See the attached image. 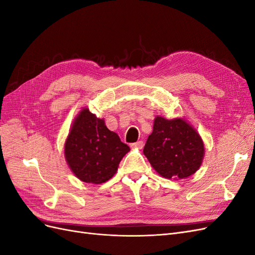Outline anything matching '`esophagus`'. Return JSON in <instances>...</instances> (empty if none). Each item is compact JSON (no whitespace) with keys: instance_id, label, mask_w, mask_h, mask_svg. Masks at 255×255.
<instances>
[{"instance_id":"1","label":"esophagus","mask_w":255,"mask_h":255,"mask_svg":"<svg viewBox=\"0 0 255 255\" xmlns=\"http://www.w3.org/2000/svg\"><path fill=\"white\" fill-rule=\"evenodd\" d=\"M130 146H132V148H136V149H141L142 146H143V141H137V142H134V143H132L130 144Z\"/></svg>"}]
</instances>
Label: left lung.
Masks as SVG:
<instances>
[{
  "mask_svg": "<svg viewBox=\"0 0 255 255\" xmlns=\"http://www.w3.org/2000/svg\"><path fill=\"white\" fill-rule=\"evenodd\" d=\"M143 154L155 171L166 179H186L202 164L204 143L199 133L183 118L154 119Z\"/></svg>",
  "mask_w": 255,
  "mask_h": 255,
  "instance_id": "8db88e82",
  "label": "left lung"
}]
</instances>
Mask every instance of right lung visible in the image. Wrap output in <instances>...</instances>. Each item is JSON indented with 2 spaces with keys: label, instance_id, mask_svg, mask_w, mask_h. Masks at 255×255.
Instances as JSON below:
<instances>
[{
  "label": "right lung",
  "instance_id": "add662e5",
  "mask_svg": "<svg viewBox=\"0 0 255 255\" xmlns=\"http://www.w3.org/2000/svg\"><path fill=\"white\" fill-rule=\"evenodd\" d=\"M129 146L106 128L104 119L83 109L74 119L65 142V157L75 176L101 184L114 176Z\"/></svg>",
  "mask_w": 255,
  "mask_h": 255
}]
</instances>
